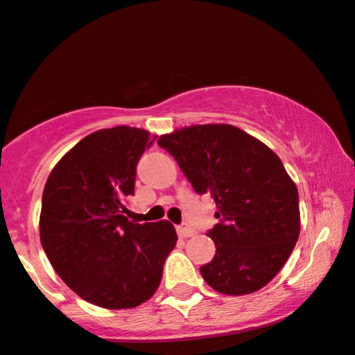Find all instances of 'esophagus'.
Wrapping results in <instances>:
<instances>
[{
    "label": "esophagus",
    "mask_w": 355,
    "mask_h": 355,
    "mask_svg": "<svg viewBox=\"0 0 355 355\" xmlns=\"http://www.w3.org/2000/svg\"><path fill=\"white\" fill-rule=\"evenodd\" d=\"M176 230H178V234L181 238H188V236H193V234H194V230L191 228L188 223H181V225L176 226Z\"/></svg>",
    "instance_id": "34e87169"
}]
</instances>
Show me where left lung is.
Returning <instances> with one entry per match:
<instances>
[{"label":"left lung","mask_w":355,"mask_h":355,"mask_svg":"<svg viewBox=\"0 0 355 355\" xmlns=\"http://www.w3.org/2000/svg\"><path fill=\"white\" fill-rule=\"evenodd\" d=\"M157 144L198 194L216 202L208 236L216 253L199 268L211 288L246 295L263 288L286 263L300 233L295 182L263 142L228 124L191 125Z\"/></svg>","instance_id":"left-lung-1"}]
</instances>
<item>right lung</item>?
<instances>
[{"label": "right lung", "instance_id": "1", "mask_svg": "<svg viewBox=\"0 0 355 355\" xmlns=\"http://www.w3.org/2000/svg\"><path fill=\"white\" fill-rule=\"evenodd\" d=\"M156 137L119 125L83 137L46 179L40 240L67 285L103 309H132L154 295L178 234L169 221H129L135 167Z\"/></svg>", "mask_w": 355, "mask_h": 355}]
</instances>
